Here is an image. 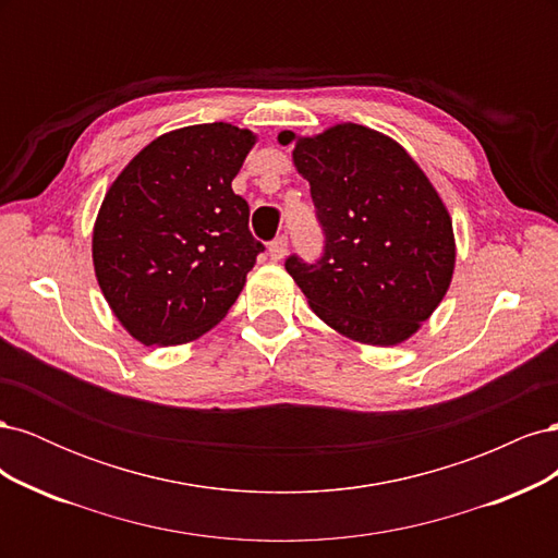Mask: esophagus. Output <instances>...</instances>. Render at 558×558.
<instances>
[{
  "label": "esophagus",
  "instance_id": "esophagus-1",
  "mask_svg": "<svg viewBox=\"0 0 558 558\" xmlns=\"http://www.w3.org/2000/svg\"><path fill=\"white\" fill-rule=\"evenodd\" d=\"M286 253H289V238H286V234H279V238L269 244V258L279 263V260H283Z\"/></svg>",
  "mask_w": 558,
  "mask_h": 558
}]
</instances>
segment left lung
<instances>
[{
	"label": "left lung",
	"instance_id": "left-lung-1",
	"mask_svg": "<svg viewBox=\"0 0 558 558\" xmlns=\"http://www.w3.org/2000/svg\"><path fill=\"white\" fill-rule=\"evenodd\" d=\"M295 144V170L310 181L324 256L286 260L314 314L373 347L400 344L449 291L456 242L451 216L424 170L398 142L356 123Z\"/></svg>",
	"mask_w": 558,
	"mask_h": 558
}]
</instances>
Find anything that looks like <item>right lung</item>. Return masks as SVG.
Wrapping results in <instances>:
<instances>
[{"mask_svg":"<svg viewBox=\"0 0 558 558\" xmlns=\"http://www.w3.org/2000/svg\"><path fill=\"white\" fill-rule=\"evenodd\" d=\"M251 130L202 123L160 134L107 191L93 265L113 316L146 347L197 340L242 293L265 248L232 193Z\"/></svg>","mask_w":558,"mask_h":558,"instance_id":"add662e5","label":"right lung"}]
</instances>
